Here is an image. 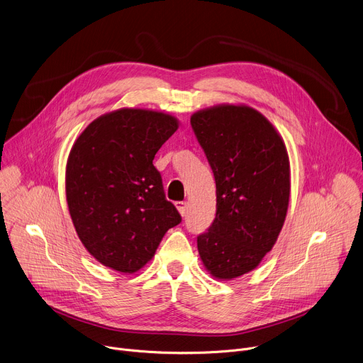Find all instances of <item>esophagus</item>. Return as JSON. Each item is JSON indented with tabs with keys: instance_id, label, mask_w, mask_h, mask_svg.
<instances>
[{
	"instance_id": "esophagus-1",
	"label": "esophagus",
	"mask_w": 363,
	"mask_h": 363,
	"mask_svg": "<svg viewBox=\"0 0 363 363\" xmlns=\"http://www.w3.org/2000/svg\"><path fill=\"white\" fill-rule=\"evenodd\" d=\"M175 206H177V210L179 211V214H181L182 217L186 214V202H184V201H177V202H175Z\"/></svg>"
}]
</instances>
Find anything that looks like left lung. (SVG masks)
I'll use <instances>...</instances> for the list:
<instances>
[{
	"label": "left lung",
	"instance_id": "8db88e82",
	"mask_svg": "<svg viewBox=\"0 0 363 363\" xmlns=\"http://www.w3.org/2000/svg\"><path fill=\"white\" fill-rule=\"evenodd\" d=\"M216 178L217 214L196 238L208 273L218 280L254 270L273 248L286 220L290 162L274 126L245 105H218L191 116Z\"/></svg>",
	"mask_w": 363,
	"mask_h": 363
}]
</instances>
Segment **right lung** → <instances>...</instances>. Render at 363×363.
<instances>
[{"label": "right lung", "mask_w": 363, "mask_h": 363, "mask_svg": "<svg viewBox=\"0 0 363 363\" xmlns=\"http://www.w3.org/2000/svg\"><path fill=\"white\" fill-rule=\"evenodd\" d=\"M178 126L168 113L125 108L94 119L76 139L66 167L67 205L82 244L103 266L138 272L181 223L152 164Z\"/></svg>", "instance_id": "1"}]
</instances>
